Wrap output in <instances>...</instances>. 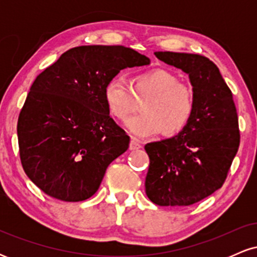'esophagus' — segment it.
I'll list each match as a JSON object with an SVG mask.
<instances>
[{"label":"esophagus","mask_w":257,"mask_h":257,"mask_svg":"<svg viewBox=\"0 0 257 257\" xmlns=\"http://www.w3.org/2000/svg\"><path fill=\"white\" fill-rule=\"evenodd\" d=\"M141 143L139 140H137L135 138H133L131 140V144H129V150H132V151H134V150H139L141 149Z\"/></svg>","instance_id":"34e87169"}]
</instances>
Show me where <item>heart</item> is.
<instances>
[{"label":"heart","mask_w":257,"mask_h":257,"mask_svg":"<svg viewBox=\"0 0 257 257\" xmlns=\"http://www.w3.org/2000/svg\"><path fill=\"white\" fill-rule=\"evenodd\" d=\"M134 94L146 98L141 104L143 113L126 122L137 137H151L159 132L164 137H175L188 125L196 111L192 85L180 83L178 76L163 69L138 73L132 85L123 76H113L104 85L102 99L111 116L124 122L135 106Z\"/></svg>","instance_id":"obj_1"}]
</instances>
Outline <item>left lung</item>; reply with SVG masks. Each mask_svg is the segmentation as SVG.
Instances as JSON below:
<instances>
[{"mask_svg":"<svg viewBox=\"0 0 257 257\" xmlns=\"http://www.w3.org/2000/svg\"><path fill=\"white\" fill-rule=\"evenodd\" d=\"M182 70L196 91V111L180 134L145 145L146 194L161 206H187L221 188L240 143L232 91L217 66L199 54L156 52Z\"/></svg>","mask_w":257,"mask_h":257,"instance_id":"8db88e82","label":"left lung"}]
</instances>
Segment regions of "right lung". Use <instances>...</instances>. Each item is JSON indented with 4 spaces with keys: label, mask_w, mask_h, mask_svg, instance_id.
<instances>
[{
    "label": "right lung",
    "mask_w": 257,
    "mask_h": 257,
    "mask_svg": "<svg viewBox=\"0 0 257 257\" xmlns=\"http://www.w3.org/2000/svg\"><path fill=\"white\" fill-rule=\"evenodd\" d=\"M150 59L123 46L69 49L37 76L18 119L22 166L48 196L81 202L98 191L112 161L129 147L102 99L106 82Z\"/></svg>",
    "instance_id": "right-lung-1"
}]
</instances>
